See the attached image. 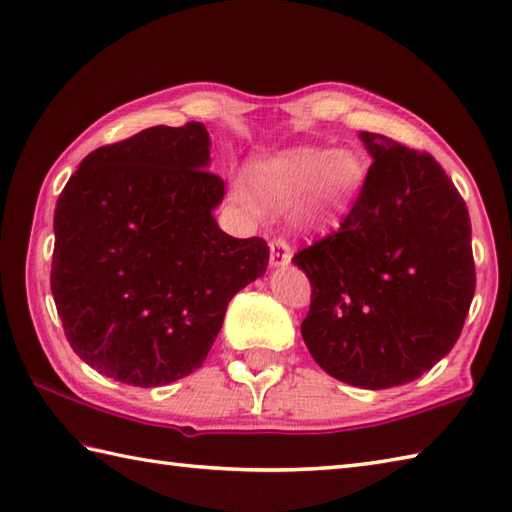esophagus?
<instances>
[{"label":"esophagus","instance_id":"34e87169","mask_svg":"<svg viewBox=\"0 0 512 512\" xmlns=\"http://www.w3.org/2000/svg\"><path fill=\"white\" fill-rule=\"evenodd\" d=\"M271 267H287L291 263V247L285 238H274L269 245Z\"/></svg>","mask_w":512,"mask_h":512}]
</instances>
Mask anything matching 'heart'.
<instances>
[{"label": "heart", "mask_w": 512, "mask_h": 512, "mask_svg": "<svg viewBox=\"0 0 512 512\" xmlns=\"http://www.w3.org/2000/svg\"><path fill=\"white\" fill-rule=\"evenodd\" d=\"M367 179V161L356 150L296 145L254 163L252 185L238 179L232 194L238 205L256 212L258 193L260 201L274 210L289 207V221L300 232L329 234L356 210Z\"/></svg>", "instance_id": "1"}]
</instances>
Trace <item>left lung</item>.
<instances>
[{
    "label": "left lung",
    "mask_w": 512,
    "mask_h": 512,
    "mask_svg": "<svg viewBox=\"0 0 512 512\" xmlns=\"http://www.w3.org/2000/svg\"><path fill=\"white\" fill-rule=\"evenodd\" d=\"M369 179L347 221L294 256L311 283L300 331L331 378L413 382L460 338L475 294L471 218L431 154L360 132Z\"/></svg>",
    "instance_id": "1"
}]
</instances>
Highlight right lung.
<instances>
[{
  "instance_id": "right-lung-1",
  "label": "right lung",
  "mask_w": 512,
  "mask_h": 512,
  "mask_svg": "<svg viewBox=\"0 0 512 512\" xmlns=\"http://www.w3.org/2000/svg\"><path fill=\"white\" fill-rule=\"evenodd\" d=\"M203 123L154 125L79 163L55 210L50 289L77 356L132 387L205 362L229 300L267 271L263 238H234L214 210Z\"/></svg>"
}]
</instances>
